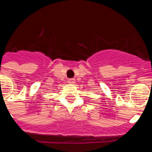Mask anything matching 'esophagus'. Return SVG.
<instances>
[{
	"label": "esophagus",
	"mask_w": 152,
	"mask_h": 152,
	"mask_svg": "<svg viewBox=\"0 0 152 152\" xmlns=\"http://www.w3.org/2000/svg\"><path fill=\"white\" fill-rule=\"evenodd\" d=\"M75 79L70 78V79H68V82L69 83V84H74V83H75Z\"/></svg>",
	"instance_id": "34e87169"
}]
</instances>
